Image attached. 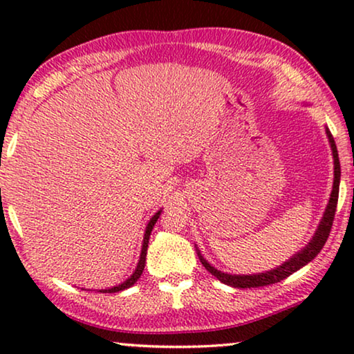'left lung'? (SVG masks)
<instances>
[{"label": "left lung", "mask_w": 354, "mask_h": 354, "mask_svg": "<svg viewBox=\"0 0 354 354\" xmlns=\"http://www.w3.org/2000/svg\"><path fill=\"white\" fill-rule=\"evenodd\" d=\"M326 133L328 138V143H330V149H332V156H333V185H332V193L330 198H328L327 207L324 211V216L321 222H319L316 234L313 235V239L309 240V243L306 246H303L298 253H295L292 258L285 261L282 266H277L275 269L266 270V272H258V274H243V275H236V274H227L222 272V270L216 269L214 266H211L207 261L205 259V256L201 254V251L196 248V254L200 258L201 264L205 266L207 272H211L216 279H219L222 283L230 285V287L235 288H256V287H264V285H270V283H277L280 280L287 279L288 275H292L293 272H297L298 269H301L303 266H306L309 261H313L316 256L321 253V250L326 245V241L328 239V234H330L332 229V222L333 217H335V209H337V201H338V188H340V159H338V151H337V145L335 140H333L330 130L326 127Z\"/></svg>", "instance_id": "left-lung-1"}]
</instances>
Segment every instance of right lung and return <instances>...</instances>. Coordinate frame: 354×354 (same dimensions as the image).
I'll return each mask as SVG.
<instances>
[{"instance_id":"1","label":"right lung","mask_w":354,"mask_h":354,"mask_svg":"<svg viewBox=\"0 0 354 354\" xmlns=\"http://www.w3.org/2000/svg\"><path fill=\"white\" fill-rule=\"evenodd\" d=\"M162 209H159L156 214H154L151 219H149L147 229H145V235H143V243H142V253H140V259H138V264L137 268H135L133 274L130 275V277L125 280V282L115 285V287H111V288H104V290H100V292L103 293H115V292H122V290L132 287V285L137 282L140 279V275L143 274V269H145V263H147V251H148V243H149V235H151V230L154 224H156V221L159 219V216H161Z\"/></svg>"}]
</instances>
